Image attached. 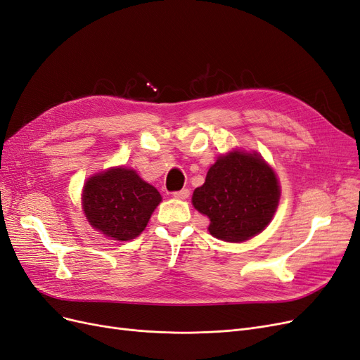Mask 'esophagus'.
<instances>
[{"instance_id": "34e87169", "label": "esophagus", "mask_w": 360, "mask_h": 360, "mask_svg": "<svg viewBox=\"0 0 360 360\" xmlns=\"http://www.w3.org/2000/svg\"><path fill=\"white\" fill-rule=\"evenodd\" d=\"M173 197H176V199H181V200L188 199V197H190V190L182 188L179 191H175V193H173Z\"/></svg>"}]
</instances>
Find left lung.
<instances>
[{"label": "left lung", "instance_id": "8db88e82", "mask_svg": "<svg viewBox=\"0 0 360 360\" xmlns=\"http://www.w3.org/2000/svg\"><path fill=\"white\" fill-rule=\"evenodd\" d=\"M280 199L274 170L257 154L233 150L211 166L193 205L210 218V233L226 242H243L271 223Z\"/></svg>", "mask_w": 360, "mask_h": 360}]
</instances>
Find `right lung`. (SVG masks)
<instances>
[{"label":"right lung","instance_id":"obj_1","mask_svg":"<svg viewBox=\"0 0 360 360\" xmlns=\"http://www.w3.org/2000/svg\"><path fill=\"white\" fill-rule=\"evenodd\" d=\"M160 202L157 188L125 167L89 178L82 197L89 224L115 240H130L141 235Z\"/></svg>","mask_w":360,"mask_h":360}]
</instances>
